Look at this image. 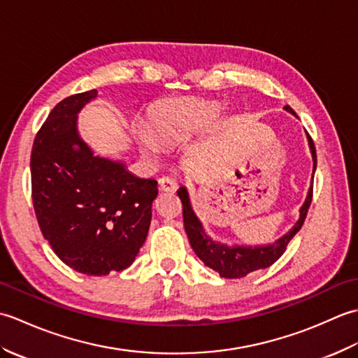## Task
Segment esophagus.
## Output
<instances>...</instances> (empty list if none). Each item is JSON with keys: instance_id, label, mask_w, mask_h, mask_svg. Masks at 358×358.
Returning a JSON list of instances; mask_svg holds the SVG:
<instances>
[{"instance_id": "34e87169", "label": "esophagus", "mask_w": 358, "mask_h": 358, "mask_svg": "<svg viewBox=\"0 0 358 358\" xmlns=\"http://www.w3.org/2000/svg\"><path fill=\"white\" fill-rule=\"evenodd\" d=\"M159 189L164 192H173L177 189V181H175L172 177H162L158 180Z\"/></svg>"}]
</instances>
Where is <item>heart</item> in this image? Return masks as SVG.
I'll return each mask as SVG.
<instances>
[{
  "label": "heart",
  "instance_id": "obj_1",
  "mask_svg": "<svg viewBox=\"0 0 358 358\" xmlns=\"http://www.w3.org/2000/svg\"><path fill=\"white\" fill-rule=\"evenodd\" d=\"M217 104L201 101H175L159 106L149 115V131L144 127L136 129V138L141 148L149 154H157L159 144H166L183 138L209 123L218 115Z\"/></svg>",
  "mask_w": 358,
  "mask_h": 358
}]
</instances>
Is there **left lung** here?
I'll return each mask as SVG.
<instances>
[{"label":"left lung","instance_id":"left-lung-1","mask_svg":"<svg viewBox=\"0 0 358 358\" xmlns=\"http://www.w3.org/2000/svg\"><path fill=\"white\" fill-rule=\"evenodd\" d=\"M285 109L295 115V112L285 106ZM308 135V143L310 154H313V162H314V169H313V181H314V173L317 169V154H315V146L314 141ZM313 181H310V187L306 195V200L300 208V217L296 220V223L289 229L283 237L275 240L272 245L266 246H227L222 245V243H215L209 235H206L203 229V224L195 215V212L191 206V200H189L187 189L181 186L177 194L180 196L181 203H183V222H185V229L187 234L189 243L194 249L196 257L208 266V268L214 269L220 273V277L224 278H241L246 277L248 273L254 272L257 269H264L269 268L271 264L275 263L278 258L283 255L286 250L287 243L294 238V235L301 229L303 223H305V218L308 214V209L310 206V201H313Z\"/></svg>","mask_w":358,"mask_h":358}]
</instances>
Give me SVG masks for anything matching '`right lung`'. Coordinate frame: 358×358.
Segmentation results:
<instances>
[{
	"mask_svg": "<svg viewBox=\"0 0 358 358\" xmlns=\"http://www.w3.org/2000/svg\"><path fill=\"white\" fill-rule=\"evenodd\" d=\"M96 95H71L52 109L35 136L30 172L35 215L53 252L77 272L108 275L140 252L158 189L81 140L78 113Z\"/></svg>",
	"mask_w": 358,
	"mask_h": 358,
	"instance_id": "right-lung-1",
	"label": "right lung"
}]
</instances>
